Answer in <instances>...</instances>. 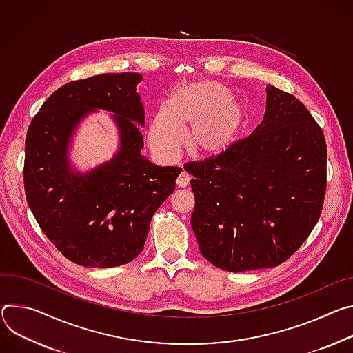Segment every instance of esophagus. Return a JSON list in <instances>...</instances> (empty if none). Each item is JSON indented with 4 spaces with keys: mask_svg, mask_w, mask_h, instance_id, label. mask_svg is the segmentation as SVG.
I'll return each mask as SVG.
<instances>
[{
    "mask_svg": "<svg viewBox=\"0 0 353 353\" xmlns=\"http://www.w3.org/2000/svg\"><path fill=\"white\" fill-rule=\"evenodd\" d=\"M189 181H190V176L185 171H182L179 174V176L176 178V186L178 188H185V186L189 185Z\"/></svg>",
    "mask_w": 353,
    "mask_h": 353,
    "instance_id": "obj_1",
    "label": "esophagus"
}]
</instances>
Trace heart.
Segmentation results:
<instances>
[{
	"instance_id": "b5f03b06",
	"label": "heart",
	"mask_w": 353,
	"mask_h": 353,
	"mask_svg": "<svg viewBox=\"0 0 353 353\" xmlns=\"http://www.w3.org/2000/svg\"><path fill=\"white\" fill-rule=\"evenodd\" d=\"M244 123L241 106L228 88L217 81L201 80L178 85L168 105L152 116L148 130L151 148L163 157H174L185 140L201 159H217L237 141Z\"/></svg>"
}]
</instances>
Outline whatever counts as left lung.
I'll use <instances>...</instances> for the list:
<instances>
[{"mask_svg": "<svg viewBox=\"0 0 353 353\" xmlns=\"http://www.w3.org/2000/svg\"><path fill=\"white\" fill-rule=\"evenodd\" d=\"M192 228L202 255L228 272L278 266L317 224L327 190L325 137L292 94L266 87L261 125L217 159L188 163Z\"/></svg>", "mask_w": 353, "mask_h": 353, "instance_id": "8db88e82", "label": "left lung"}]
</instances>
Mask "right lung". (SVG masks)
Returning <instances> with one entry per match:
<instances>
[{
	"mask_svg": "<svg viewBox=\"0 0 353 353\" xmlns=\"http://www.w3.org/2000/svg\"><path fill=\"white\" fill-rule=\"evenodd\" d=\"M137 72L99 74L54 91L30 122L25 141L28 205L46 237L71 262L113 268L141 251L150 223L175 189L179 167L141 155L144 108ZM97 108L114 112L121 145L115 157L81 174L68 161L69 139Z\"/></svg>",
	"mask_w": 353,
	"mask_h": 353,
	"instance_id": "1",
	"label": "right lung"
}]
</instances>
